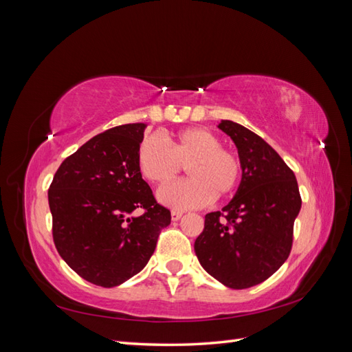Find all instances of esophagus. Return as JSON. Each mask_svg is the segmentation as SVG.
Returning a JSON list of instances; mask_svg holds the SVG:
<instances>
[{
  "mask_svg": "<svg viewBox=\"0 0 352 352\" xmlns=\"http://www.w3.org/2000/svg\"><path fill=\"white\" fill-rule=\"evenodd\" d=\"M182 216H183V211H177V210L170 211V219H173L174 222H177V220L182 219Z\"/></svg>",
  "mask_w": 352,
  "mask_h": 352,
  "instance_id": "34e87169",
  "label": "esophagus"
}]
</instances>
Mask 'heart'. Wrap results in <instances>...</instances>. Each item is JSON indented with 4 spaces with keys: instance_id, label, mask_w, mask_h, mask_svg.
Instances as JSON below:
<instances>
[{
    "instance_id": "obj_1",
    "label": "heart",
    "mask_w": 352,
    "mask_h": 352,
    "mask_svg": "<svg viewBox=\"0 0 352 352\" xmlns=\"http://www.w3.org/2000/svg\"><path fill=\"white\" fill-rule=\"evenodd\" d=\"M148 135L138 148V166L151 183L163 184L174 178L183 165L190 178L163 186L157 199L175 210L207 206L214 196L230 195L241 178V163L220 139L207 129H186L169 139Z\"/></svg>"
}]
</instances>
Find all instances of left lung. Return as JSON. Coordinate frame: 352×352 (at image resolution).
<instances>
[{
  "instance_id": "8db88e82",
  "label": "left lung",
  "mask_w": 352,
  "mask_h": 352,
  "mask_svg": "<svg viewBox=\"0 0 352 352\" xmlns=\"http://www.w3.org/2000/svg\"><path fill=\"white\" fill-rule=\"evenodd\" d=\"M217 127L236 146L241 182L222 211L206 216L195 253L220 283L244 289L268 279L287 261L301 198L296 175L263 138L231 120Z\"/></svg>"
}]
</instances>
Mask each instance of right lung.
<instances>
[{"mask_svg":"<svg viewBox=\"0 0 352 352\" xmlns=\"http://www.w3.org/2000/svg\"><path fill=\"white\" fill-rule=\"evenodd\" d=\"M145 122L106 130L65 159L49 187L55 248L85 280L118 287L156 249L170 211L156 202L138 166ZM142 208L144 214L133 211Z\"/></svg>","mask_w":352,"mask_h":352,"instance_id":"add662e5","label":"right lung"}]
</instances>
